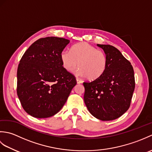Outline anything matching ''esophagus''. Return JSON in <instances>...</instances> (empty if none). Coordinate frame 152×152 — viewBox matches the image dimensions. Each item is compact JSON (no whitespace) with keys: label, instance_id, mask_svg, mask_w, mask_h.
Listing matches in <instances>:
<instances>
[{"label":"esophagus","instance_id":"obj_1","mask_svg":"<svg viewBox=\"0 0 152 152\" xmlns=\"http://www.w3.org/2000/svg\"><path fill=\"white\" fill-rule=\"evenodd\" d=\"M76 82H77V83H82V80L78 79V78H76Z\"/></svg>","mask_w":152,"mask_h":152}]
</instances>
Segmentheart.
Segmentation results:
<instances>
[{"label":"heart","instance_id":"b5f03b06","mask_svg":"<svg viewBox=\"0 0 152 152\" xmlns=\"http://www.w3.org/2000/svg\"><path fill=\"white\" fill-rule=\"evenodd\" d=\"M60 57L63 66L66 70L72 71L78 66L79 75L86 76L89 80L100 78L107 66L106 54L87 42L74 45L70 51H62Z\"/></svg>","mask_w":152,"mask_h":152}]
</instances>
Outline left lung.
<instances>
[{
  "mask_svg": "<svg viewBox=\"0 0 152 152\" xmlns=\"http://www.w3.org/2000/svg\"><path fill=\"white\" fill-rule=\"evenodd\" d=\"M107 57L104 74L91 82H83V99L89 112L102 121L117 119L127 111L135 88L133 68L117 48L97 44Z\"/></svg>",
  "mask_w": 152,
  "mask_h": 152,
  "instance_id": "8db88e82",
  "label": "left lung"
}]
</instances>
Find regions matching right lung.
Here are the masks:
<instances>
[{
  "instance_id": "obj_1",
  "label": "right lung",
  "mask_w": 152,
  "mask_h": 152,
  "mask_svg": "<svg viewBox=\"0 0 152 152\" xmlns=\"http://www.w3.org/2000/svg\"><path fill=\"white\" fill-rule=\"evenodd\" d=\"M70 40L59 37L40 38L25 51L17 72V94L23 108L37 118L56 114L76 84L64 69L60 54Z\"/></svg>"
}]
</instances>
